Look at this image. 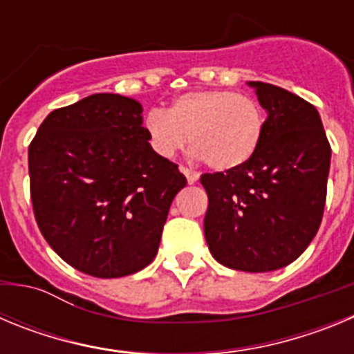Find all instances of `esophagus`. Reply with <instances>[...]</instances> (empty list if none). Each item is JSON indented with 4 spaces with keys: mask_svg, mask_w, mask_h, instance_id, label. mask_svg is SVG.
Returning <instances> with one entry per match:
<instances>
[{
    "mask_svg": "<svg viewBox=\"0 0 354 354\" xmlns=\"http://www.w3.org/2000/svg\"><path fill=\"white\" fill-rule=\"evenodd\" d=\"M180 171L186 175V179H187V183H189V184H195L196 180H198V177H200L198 171L192 170V168H187V167H180Z\"/></svg>",
    "mask_w": 354,
    "mask_h": 354,
    "instance_id": "1",
    "label": "esophagus"
}]
</instances>
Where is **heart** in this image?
<instances>
[{"label": "heart", "mask_w": 354, "mask_h": 354, "mask_svg": "<svg viewBox=\"0 0 354 354\" xmlns=\"http://www.w3.org/2000/svg\"><path fill=\"white\" fill-rule=\"evenodd\" d=\"M150 147L174 158L192 134L195 154L214 170L239 168L255 156L266 129L257 99L234 90H196L179 95L170 109L152 108L145 117Z\"/></svg>", "instance_id": "obj_1"}]
</instances>
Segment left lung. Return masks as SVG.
Here are the masks:
<instances>
[{
    "mask_svg": "<svg viewBox=\"0 0 354 354\" xmlns=\"http://www.w3.org/2000/svg\"><path fill=\"white\" fill-rule=\"evenodd\" d=\"M250 84L268 111L264 136L246 165L202 174L204 234L220 264L266 273L296 261L317 234L331 147L310 102L274 84Z\"/></svg>",
    "mask_w": 354,
    "mask_h": 354,
    "instance_id": "1",
    "label": "left lung"
}]
</instances>
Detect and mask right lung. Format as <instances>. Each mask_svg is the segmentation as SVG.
I'll list each match as a JSON object with an SVG mask.
<instances>
[{"label": "right lung", "mask_w": 354, "mask_h": 354, "mask_svg": "<svg viewBox=\"0 0 354 354\" xmlns=\"http://www.w3.org/2000/svg\"><path fill=\"white\" fill-rule=\"evenodd\" d=\"M142 124L140 102L93 93L51 111L28 147L37 225L81 273L118 278L149 266L171 200L186 186Z\"/></svg>", "instance_id": "add662e5"}]
</instances>
